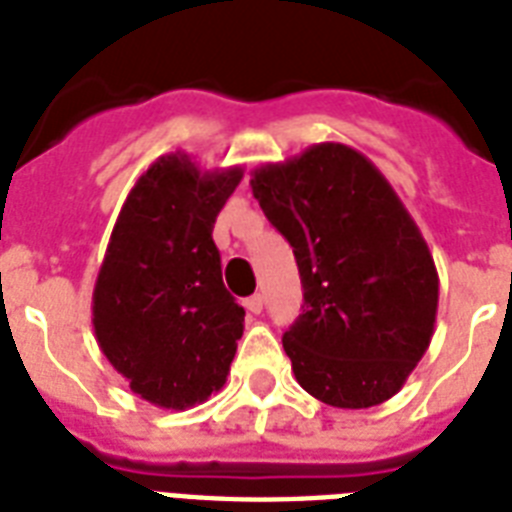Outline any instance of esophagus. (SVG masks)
Returning <instances> with one entry per match:
<instances>
[{"instance_id": "1", "label": "esophagus", "mask_w": 512, "mask_h": 512, "mask_svg": "<svg viewBox=\"0 0 512 512\" xmlns=\"http://www.w3.org/2000/svg\"><path fill=\"white\" fill-rule=\"evenodd\" d=\"M244 308H247L249 313H260L263 311V295H252L244 300Z\"/></svg>"}]
</instances>
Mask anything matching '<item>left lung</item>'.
<instances>
[{
	"label": "left lung",
	"instance_id": "left-lung-1",
	"mask_svg": "<svg viewBox=\"0 0 512 512\" xmlns=\"http://www.w3.org/2000/svg\"><path fill=\"white\" fill-rule=\"evenodd\" d=\"M249 185L300 268L303 313L281 340L297 382L337 409L396 396L438 311L436 263L404 201L342 143L263 164Z\"/></svg>",
	"mask_w": 512,
	"mask_h": 512
}]
</instances>
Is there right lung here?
<instances>
[{"label": "right lung", "instance_id": "1", "mask_svg": "<svg viewBox=\"0 0 512 512\" xmlns=\"http://www.w3.org/2000/svg\"><path fill=\"white\" fill-rule=\"evenodd\" d=\"M244 170L159 156L127 193L92 292V327L135 396L191 409L225 385L244 308L223 284L212 228Z\"/></svg>", "mask_w": 512, "mask_h": 512}]
</instances>
